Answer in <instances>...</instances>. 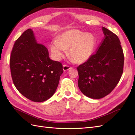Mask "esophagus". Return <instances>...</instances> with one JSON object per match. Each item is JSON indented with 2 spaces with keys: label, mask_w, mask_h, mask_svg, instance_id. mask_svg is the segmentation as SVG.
<instances>
[{
  "label": "esophagus",
  "mask_w": 135,
  "mask_h": 135,
  "mask_svg": "<svg viewBox=\"0 0 135 135\" xmlns=\"http://www.w3.org/2000/svg\"><path fill=\"white\" fill-rule=\"evenodd\" d=\"M71 69V68L70 66H68V65H64V66H63V70H64V71L69 70V69Z\"/></svg>",
  "instance_id": "obj_1"
}]
</instances>
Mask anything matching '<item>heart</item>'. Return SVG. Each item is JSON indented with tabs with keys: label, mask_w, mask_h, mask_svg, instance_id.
<instances>
[{
	"label": "heart",
	"mask_w": 135,
	"mask_h": 135,
	"mask_svg": "<svg viewBox=\"0 0 135 135\" xmlns=\"http://www.w3.org/2000/svg\"><path fill=\"white\" fill-rule=\"evenodd\" d=\"M97 43L96 36L91 32H84L73 28L63 32L56 40L50 45L52 54L57 59L64 56L69 50V55L74 62L80 64L85 62L92 55Z\"/></svg>",
	"instance_id": "heart-1"
}]
</instances>
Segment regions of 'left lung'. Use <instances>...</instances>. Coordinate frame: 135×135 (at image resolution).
Here are the masks:
<instances>
[{"instance_id": "8db88e82", "label": "left lung", "mask_w": 135, "mask_h": 135, "mask_svg": "<svg viewBox=\"0 0 135 135\" xmlns=\"http://www.w3.org/2000/svg\"><path fill=\"white\" fill-rule=\"evenodd\" d=\"M104 39L96 54L77 68L79 88L84 95L100 99L111 92L123 73L124 55L118 36L103 27Z\"/></svg>"}]
</instances>
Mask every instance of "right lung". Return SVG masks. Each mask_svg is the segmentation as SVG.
Masks as SVG:
<instances>
[{"instance_id":"1","label":"right lung","mask_w":135,"mask_h":135,"mask_svg":"<svg viewBox=\"0 0 135 135\" xmlns=\"http://www.w3.org/2000/svg\"><path fill=\"white\" fill-rule=\"evenodd\" d=\"M9 65L16 88L27 99L38 103L53 96L64 71L61 63L51 60L47 48L38 43L31 28L16 40Z\"/></svg>"}]
</instances>
